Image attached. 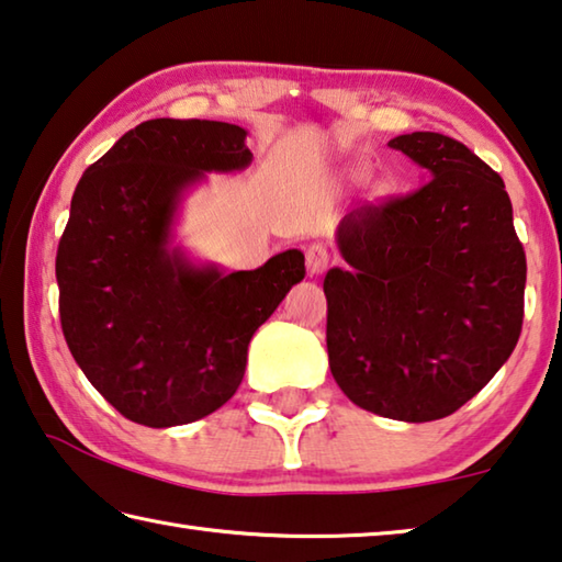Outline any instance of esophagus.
Wrapping results in <instances>:
<instances>
[{
    "instance_id": "1",
    "label": "esophagus",
    "mask_w": 562,
    "mask_h": 562,
    "mask_svg": "<svg viewBox=\"0 0 562 562\" xmlns=\"http://www.w3.org/2000/svg\"><path fill=\"white\" fill-rule=\"evenodd\" d=\"M304 262H307L310 274H322L329 265V250L322 243H312L304 252Z\"/></svg>"
}]
</instances>
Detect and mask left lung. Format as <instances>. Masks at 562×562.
<instances>
[{
  "label": "left lung",
  "mask_w": 562,
  "mask_h": 562,
  "mask_svg": "<svg viewBox=\"0 0 562 562\" xmlns=\"http://www.w3.org/2000/svg\"><path fill=\"white\" fill-rule=\"evenodd\" d=\"M424 186L341 217L325 278L329 369L349 402L422 424L453 414L516 349L526 252L501 176L443 133L389 140Z\"/></svg>",
  "instance_id": "8db88e82"
}]
</instances>
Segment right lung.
<instances>
[{
	"label": "right lung",
	"mask_w": 562,
	"mask_h": 562,
	"mask_svg": "<svg viewBox=\"0 0 562 562\" xmlns=\"http://www.w3.org/2000/svg\"><path fill=\"white\" fill-rule=\"evenodd\" d=\"M245 138L223 121H144L74 190L56 250L66 345L93 389L150 429L221 408L243 382L255 329L304 278L300 250L225 272L173 243L188 190L250 166Z\"/></svg>",
	"instance_id": "add662e5"
}]
</instances>
